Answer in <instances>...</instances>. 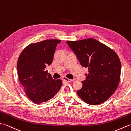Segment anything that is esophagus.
Here are the masks:
<instances>
[{
    "instance_id": "1",
    "label": "esophagus",
    "mask_w": 131,
    "mask_h": 131,
    "mask_svg": "<svg viewBox=\"0 0 131 131\" xmlns=\"http://www.w3.org/2000/svg\"><path fill=\"white\" fill-rule=\"evenodd\" d=\"M62 79H63V81H65V82H70L73 81V80H74L73 79H68V78H66V77H63Z\"/></svg>"
}]
</instances>
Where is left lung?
<instances>
[{
  "mask_svg": "<svg viewBox=\"0 0 131 131\" xmlns=\"http://www.w3.org/2000/svg\"><path fill=\"white\" fill-rule=\"evenodd\" d=\"M66 43L83 67L88 69L77 94L90 105H99L115 92L120 81L121 63L114 51L94 39Z\"/></svg>",
  "mask_w": 131,
  "mask_h": 131,
  "instance_id": "left-lung-1",
  "label": "left lung"
}]
</instances>
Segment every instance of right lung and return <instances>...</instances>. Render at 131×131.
<instances>
[{
  "label": "right lung",
  "mask_w": 131,
  "mask_h": 131,
  "mask_svg": "<svg viewBox=\"0 0 131 131\" xmlns=\"http://www.w3.org/2000/svg\"><path fill=\"white\" fill-rule=\"evenodd\" d=\"M60 40L49 39L30 44L19 55L17 63L19 80L27 97L40 104L52 99L62 86V80H55L46 70L51 65Z\"/></svg>",
  "instance_id": "obj_1"
}]
</instances>
